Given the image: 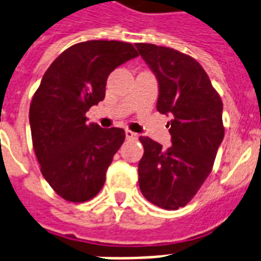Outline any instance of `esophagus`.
Masks as SVG:
<instances>
[{"label":"esophagus","mask_w":261,"mask_h":261,"mask_svg":"<svg viewBox=\"0 0 261 261\" xmlns=\"http://www.w3.org/2000/svg\"><path fill=\"white\" fill-rule=\"evenodd\" d=\"M126 138L127 139H131V141H135V139H138V135L135 133H133V131L126 130Z\"/></svg>","instance_id":"obj_1"}]
</instances>
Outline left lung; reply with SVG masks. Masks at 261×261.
Segmentation results:
<instances>
[{"label": "left lung", "instance_id": "left-lung-1", "mask_svg": "<svg viewBox=\"0 0 261 261\" xmlns=\"http://www.w3.org/2000/svg\"><path fill=\"white\" fill-rule=\"evenodd\" d=\"M139 55L160 86L156 110L170 115L171 146L141 137L143 156L138 165L139 188L147 201L175 211L200 190L224 139L222 101L200 63L179 50L137 44Z\"/></svg>", "mask_w": 261, "mask_h": 261}]
</instances>
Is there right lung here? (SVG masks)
<instances>
[{"mask_svg": "<svg viewBox=\"0 0 261 261\" xmlns=\"http://www.w3.org/2000/svg\"><path fill=\"white\" fill-rule=\"evenodd\" d=\"M138 56L123 41L91 40L69 46L42 76L29 109L32 142L50 188L69 202H86L105 185L123 143V128L87 123L86 112L106 96L116 67Z\"/></svg>", "mask_w": 261, "mask_h": 261, "instance_id": "obj_1", "label": "right lung"}]
</instances>
